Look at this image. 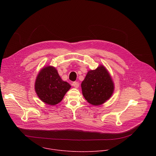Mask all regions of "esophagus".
Returning a JSON list of instances; mask_svg holds the SVG:
<instances>
[{
	"label": "esophagus",
	"mask_w": 156,
	"mask_h": 156,
	"mask_svg": "<svg viewBox=\"0 0 156 156\" xmlns=\"http://www.w3.org/2000/svg\"><path fill=\"white\" fill-rule=\"evenodd\" d=\"M72 84H73V86L75 87H76V88H78V87H79V86H80V84H79V83H78V82H73Z\"/></svg>",
	"instance_id": "34e87169"
}]
</instances>
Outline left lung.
Listing matches in <instances>:
<instances>
[{
  "label": "left lung",
  "instance_id": "obj_1",
  "mask_svg": "<svg viewBox=\"0 0 156 156\" xmlns=\"http://www.w3.org/2000/svg\"><path fill=\"white\" fill-rule=\"evenodd\" d=\"M81 86L84 98L93 105H101L108 100L115 88L112 76L103 65L89 70Z\"/></svg>",
  "mask_w": 156,
  "mask_h": 156
}]
</instances>
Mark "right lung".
I'll use <instances>...</instances> for the list:
<instances>
[{
  "mask_svg": "<svg viewBox=\"0 0 156 156\" xmlns=\"http://www.w3.org/2000/svg\"><path fill=\"white\" fill-rule=\"evenodd\" d=\"M70 87V84L63 81L57 69L51 65L41 69L34 83V90L38 98L50 105L60 102Z\"/></svg>",
  "mask_w": 156,
  "mask_h": 156,
  "instance_id": "1",
  "label": "right lung"
}]
</instances>
